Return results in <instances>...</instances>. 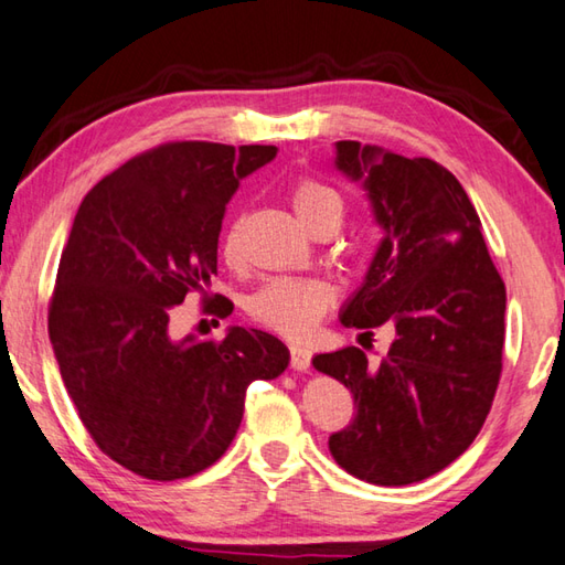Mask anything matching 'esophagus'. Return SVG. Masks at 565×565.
I'll use <instances>...</instances> for the list:
<instances>
[{
    "mask_svg": "<svg viewBox=\"0 0 565 565\" xmlns=\"http://www.w3.org/2000/svg\"><path fill=\"white\" fill-rule=\"evenodd\" d=\"M289 352H291V367L294 370L306 372L308 367H311V350H306L301 345H291Z\"/></svg>",
    "mask_w": 565,
    "mask_h": 565,
    "instance_id": "34e87169",
    "label": "esophagus"
}]
</instances>
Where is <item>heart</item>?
<instances>
[{"label": "heart", "instance_id": "b5f03b06", "mask_svg": "<svg viewBox=\"0 0 565 565\" xmlns=\"http://www.w3.org/2000/svg\"><path fill=\"white\" fill-rule=\"evenodd\" d=\"M289 203L308 232H318L328 223L340 227L345 203L333 188L316 179H298L289 188ZM239 227L232 223L223 235V254L237 257ZM335 301L333 286L323 279H274L249 296L247 311L259 326L284 338L303 340L311 335Z\"/></svg>", "mask_w": 565, "mask_h": 565}]
</instances>
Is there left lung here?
Here are the masks:
<instances>
[{
    "mask_svg": "<svg viewBox=\"0 0 565 565\" xmlns=\"http://www.w3.org/2000/svg\"><path fill=\"white\" fill-rule=\"evenodd\" d=\"M335 149V166L364 183L384 230L340 320L362 335L386 323L396 335L377 364L360 348L313 358L358 408L328 448L355 478L399 488L448 468L480 434L502 374L507 291L448 169L360 141Z\"/></svg>",
    "mask_w": 565,
    "mask_h": 565,
    "instance_id": "1",
    "label": "left lung"
}]
</instances>
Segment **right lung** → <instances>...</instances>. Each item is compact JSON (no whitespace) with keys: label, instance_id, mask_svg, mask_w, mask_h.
Listing matches in <instances>:
<instances>
[{"label":"right lung","instance_id":"1","mask_svg":"<svg viewBox=\"0 0 565 565\" xmlns=\"http://www.w3.org/2000/svg\"><path fill=\"white\" fill-rule=\"evenodd\" d=\"M276 151L166 141L77 207L49 303L51 345L95 446L139 478L171 482L213 466L242 424L247 386L289 364L284 342L257 328L169 335L173 306L217 274L230 198ZM205 311L227 318L232 308L215 294Z\"/></svg>","mask_w":565,"mask_h":565}]
</instances>
